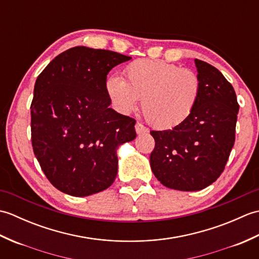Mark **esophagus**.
I'll list each match as a JSON object with an SVG mask.
<instances>
[{"instance_id": "1", "label": "esophagus", "mask_w": 259, "mask_h": 259, "mask_svg": "<svg viewBox=\"0 0 259 259\" xmlns=\"http://www.w3.org/2000/svg\"><path fill=\"white\" fill-rule=\"evenodd\" d=\"M148 128H146V126L140 123V122H137L136 123V133L138 135H144V134H147L148 133Z\"/></svg>"}]
</instances>
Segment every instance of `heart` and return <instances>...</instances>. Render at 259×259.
Wrapping results in <instances>:
<instances>
[{
    "label": "heart",
    "mask_w": 259,
    "mask_h": 259,
    "mask_svg": "<svg viewBox=\"0 0 259 259\" xmlns=\"http://www.w3.org/2000/svg\"><path fill=\"white\" fill-rule=\"evenodd\" d=\"M125 81L109 76L106 92L118 111L130 113L142 99L145 119L158 129H174L188 119L199 101L201 81L194 71L162 60L139 59L124 70Z\"/></svg>",
    "instance_id": "b5f03b06"
}]
</instances>
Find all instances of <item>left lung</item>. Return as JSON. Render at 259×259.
I'll list each match as a JSON object with an SVG mask.
<instances>
[{"label": "left lung", "mask_w": 259, "mask_h": 259, "mask_svg": "<svg viewBox=\"0 0 259 259\" xmlns=\"http://www.w3.org/2000/svg\"><path fill=\"white\" fill-rule=\"evenodd\" d=\"M201 92L197 106L183 124L150 131L155 149L150 167L170 189L196 191L216 181L224 171L235 142L239 104L233 85L221 71L195 60Z\"/></svg>", "instance_id": "left-lung-1"}]
</instances>
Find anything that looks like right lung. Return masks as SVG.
Returning <instances> with one entry per match:
<instances>
[{"mask_svg":"<svg viewBox=\"0 0 259 259\" xmlns=\"http://www.w3.org/2000/svg\"><path fill=\"white\" fill-rule=\"evenodd\" d=\"M130 57L75 47L37 76L31 103L34 155L60 191L85 197L109 188L118 172L117 148L136 138V120L109 108V71Z\"/></svg>","mask_w":259,"mask_h":259,"instance_id":"add662e5","label":"right lung"}]
</instances>
